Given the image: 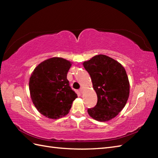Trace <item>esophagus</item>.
Here are the masks:
<instances>
[{
    "label": "esophagus",
    "mask_w": 158,
    "mask_h": 158,
    "mask_svg": "<svg viewBox=\"0 0 158 158\" xmlns=\"http://www.w3.org/2000/svg\"><path fill=\"white\" fill-rule=\"evenodd\" d=\"M79 92L81 93V94H82L83 93V88H81L79 89Z\"/></svg>",
    "instance_id": "1"
}]
</instances>
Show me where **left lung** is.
Listing matches in <instances>:
<instances>
[{"label":"left lung","mask_w":158,"mask_h":158,"mask_svg":"<svg viewBox=\"0 0 158 158\" xmlns=\"http://www.w3.org/2000/svg\"><path fill=\"white\" fill-rule=\"evenodd\" d=\"M92 79L98 101L88 109L89 116L99 122L116 117L125 106L130 84L125 69L116 60L105 55L94 56L83 63Z\"/></svg>","instance_id":"left-lung-1"}]
</instances>
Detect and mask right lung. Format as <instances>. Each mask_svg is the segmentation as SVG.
<instances>
[{"mask_svg":"<svg viewBox=\"0 0 158 158\" xmlns=\"http://www.w3.org/2000/svg\"><path fill=\"white\" fill-rule=\"evenodd\" d=\"M70 66V62L64 58H49L39 64L30 78L32 102L48 118L58 119L67 115L77 98L66 78Z\"/></svg>","mask_w":158,"mask_h":158,"instance_id":"right-lung-1","label":"right lung"}]
</instances>
